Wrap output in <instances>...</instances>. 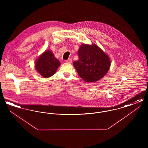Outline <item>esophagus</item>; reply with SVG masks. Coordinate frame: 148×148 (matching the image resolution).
Wrapping results in <instances>:
<instances>
[{
	"mask_svg": "<svg viewBox=\"0 0 148 148\" xmlns=\"http://www.w3.org/2000/svg\"><path fill=\"white\" fill-rule=\"evenodd\" d=\"M65 62L67 63H71V62H72V59H69L65 60Z\"/></svg>",
	"mask_w": 148,
	"mask_h": 148,
	"instance_id": "34e87169",
	"label": "esophagus"
}]
</instances>
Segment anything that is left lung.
<instances>
[{
    "label": "left lung",
    "instance_id": "left-lung-1",
    "mask_svg": "<svg viewBox=\"0 0 148 148\" xmlns=\"http://www.w3.org/2000/svg\"><path fill=\"white\" fill-rule=\"evenodd\" d=\"M79 59L73 65L79 75L85 82H94L103 77L109 71L108 56L97 45L83 44L78 50Z\"/></svg>",
    "mask_w": 148,
    "mask_h": 148
}]
</instances>
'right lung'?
Instances as JSON below:
<instances>
[{"label":"right lung","mask_w":148,"mask_h":148,"mask_svg":"<svg viewBox=\"0 0 148 148\" xmlns=\"http://www.w3.org/2000/svg\"><path fill=\"white\" fill-rule=\"evenodd\" d=\"M60 63L50 50L45 51L35 63L37 71L44 77L53 75L60 66Z\"/></svg>","instance_id":"1"}]
</instances>
